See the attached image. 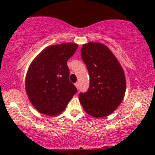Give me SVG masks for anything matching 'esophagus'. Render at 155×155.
Returning <instances> with one entry per match:
<instances>
[{"label": "esophagus", "instance_id": "esophagus-1", "mask_svg": "<svg viewBox=\"0 0 155 155\" xmlns=\"http://www.w3.org/2000/svg\"><path fill=\"white\" fill-rule=\"evenodd\" d=\"M75 86H76V87L77 88V89H79V82H76L75 83Z\"/></svg>", "mask_w": 155, "mask_h": 155}]
</instances>
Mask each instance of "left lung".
Instances as JSON below:
<instances>
[{
    "mask_svg": "<svg viewBox=\"0 0 155 155\" xmlns=\"http://www.w3.org/2000/svg\"><path fill=\"white\" fill-rule=\"evenodd\" d=\"M81 54L90 81L87 91L79 94L80 103L92 117H107L117 109L124 97L126 80L123 68L112 51L101 43L83 44Z\"/></svg>",
    "mask_w": 155,
    "mask_h": 155,
    "instance_id": "8db88e82",
    "label": "left lung"
}]
</instances>
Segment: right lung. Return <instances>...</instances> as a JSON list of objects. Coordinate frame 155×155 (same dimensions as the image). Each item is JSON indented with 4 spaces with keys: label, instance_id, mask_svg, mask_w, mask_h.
Here are the masks:
<instances>
[{
    "label": "right lung",
    "instance_id": "1",
    "mask_svg": "<svg viewBox=\"0 0 155 155\" xmlns=\"http://www.w3.org/2000/svg\"><path fill=\"white\" fill-rule=\"evenodd\" d=\"M78 44L63 43L46 47L32 61L25 78L29 101L41 114H60L77 92L69 80L67 61Z\"/></svg>",
    "mask_w": 155,
    "mask_h": 155
}]
</instances>
